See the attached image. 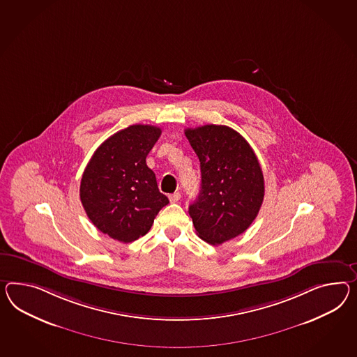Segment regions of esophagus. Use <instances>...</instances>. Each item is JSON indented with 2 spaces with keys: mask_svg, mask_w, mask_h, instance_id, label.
I'll list each match as a JSON object with an SVG mask.
<instances>
[{
  "mask_svg": "<svg viewBox=\"0 0 357 357\" xmlns=\"http://www.w3.org/2000/svg\"><path fill=\"white\" fill-rule=\"evenodd\" d=\"M168 198H169V202H171V203H176V202L180 201L181 194L178 192H174V194H169V195H168Z\"/></svg>",
  "mask_w": 357,
  "mask_h": 357,
  "instance_id": "esophagus-1",
  "label": "esophagus"
}]
</instances>
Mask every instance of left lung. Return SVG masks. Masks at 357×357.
Returning <instances> with one entry per match:
<instances>
[{
    "label": "left lung",
    "instance_id": "1",
    "mask_svg": "<svg viewBox=\"0 0 357 357\" xmlns=\"http://www.w3.org/2000/svg\"><path fill=\"white\" fill-rule=\"evenodd\" d=\"M201 162V192L189 206L198 237L221 245L246 230L264 199V177L250 144L234 129L207 124L185 129Z\"/></svg>",
    "mask_w": 357,
    "mask_h": 357
}]
</instances>
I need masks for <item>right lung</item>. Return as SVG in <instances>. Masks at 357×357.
<instances>
[{
	"label": "right lung",
	"mask_w": 357,
	"mask_h": 357,
	"mask_svg": "<svg viewBox=\"0 0 357 357\" xmlns=\"http://www.w3.org/2000/svg\"><path fill=\"white\" fill-rule=\"evenodd\" d=\"M162 129L135 124L107 138L82 174L80 199L94 227L128 243L145 236L169 201L159 192L146 156Z\"/></svg>",
	"instance_id": "add662e5"
}]
</instances>
